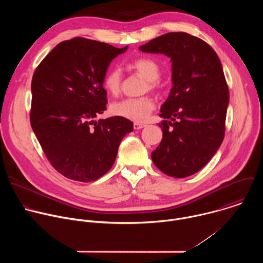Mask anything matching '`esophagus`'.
I'll use <instances>...</instances> for the list:
<instances>
[{
  "mask_svg": "<svg viewBox=\"0 0 263 263\" xmlns=\"http://www.w3.org/2000/svg\"><path fill=\"white\" fill-rule=\"evenodd\" d=\"M133 126H134V129H135V130H139V129H142V128L145 127L144 124H140V123H134Z\"/></svg>",
  "mask_w": 263,
  "mask_h": 263,
  "instance_id": "esophagus-1",
  "label": "esophagus"
}]
</instances>
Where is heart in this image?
Wrapping results in <instances>:
<instances>
[{
	"instance_id": "b5f03b06",
	"label": "heart",
	"mask_w": 263,
	"mask_h": 263,
	"mask_svg": "<svg viewBox=\"0 0 263 263\" xmlns=\"http://www.w3.org/2000/svg\"><path fill=\"white\" fill-rule=\"evenodd\" d=\"M130 67L145 78L144 90H155L159 86L160 67L151 58H138L131 62ZM104 88L112 96H118L122 88V73L118 68H111L103 81ZM112 115L134 122L145 121L154 109V102L149 97L130 98L115 102L110 107Z\"/></svg>"
}]
</instances>
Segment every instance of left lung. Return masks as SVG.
Here are the masks:
<instances>
[{
    "instance_id": "8db88e82",
    "label": "left lung",
    "mask_w": 263,
    "mask_h": 263,
    "mask_svg": "<svg viewBox=\"0 0 263 263\" xmlns=\"http://www.w3.org/2000/svg\"><path fill=\"white\" fill-rule=\"evenodd\" d=\"M172 61L173 87L160 109L162 139L152 152L165 175L185 178L202 170L224 136L229 89L217 54L204 41L171 32L139 47Z\"/></svg>"
}]
</instances>
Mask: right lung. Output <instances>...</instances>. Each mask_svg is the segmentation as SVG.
Returning a JSON list of instances; mask_svg holds the SVG:
<instances>
[{
    "label": "right lung",
    "instance_id": "1",
    "mask_svg": "<svg viewBox=\"0 0 263 263\" xmlns=\"http://www.w3.org/2000/svg\"><path fill=\"white\" fill-rule=\"evenodd\" d=\"M127 49L74 37L58 44L34 71L31 127L53 167L68 179L91 182L105 175L133 130L121 117L95 121L106 110L108 66Z\"/></svg>",
    "mask_w": 263,
    "mask_h": 263
}]
</instances>
